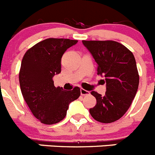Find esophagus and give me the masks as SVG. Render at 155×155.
I'll list each match as a JSON object with an SVG mask.
<instances>
[{
    "mask_svg": "<svg viewBox=\"0 0 155 155\" xmlns=\"http://www.w3.org/2000/svg\"><path fill=\"white\" fill-rule=\"evenodd\" d=\"M80 92H81V95H89V92L87 90H85L83 89H80Z\"/></svg>",
    "mask_w": 155,
    "mask_h": 155,
    "instance_id": "esophagus-1",
    "label": "esophagus"
}]
</instances>
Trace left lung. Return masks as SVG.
I'll list each match as a JSON object with an SVG mask.
<instances>
[{"label": "left lung", "instance_id": "obj_1", "mask_svg": "<svg viewBox=\"0 0 155 155\" xmlns=\"http://www.w3.org/2000/svg\"><path fill=\"white\" fill-rule=\"evenodd\" d=\"M97 63L98 75L104 76V96L92 91L96 105L89 109L91 115L102 123H111L123 116L136 95L139 75L133 53L113 40H82Z\"/></svg>", "mask_w": 155, "mask_h": 155}]
</instances>
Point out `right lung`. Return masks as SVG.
Segmentation results:
<instances>
[{
	"label": "right lung",
	"mask_w": 155,
	"mask_h": 155,
	"mask_svg": "<svg viewBox=\"0 0 155 155\" xmlns=\"http://www.w3.org/2000/svg\"><path fill=\"white\" fill-rule=\"evenodd\" d=\"M78 40L49 38L29 49L23 57L19 81L23 97L33 115L46 125L60 122L70 102L80 95V89L65 91L55 87L53 77L61 72V58Z\"/></svg>",
	"instance_id": "right-lung-1"
}]
</instances>
